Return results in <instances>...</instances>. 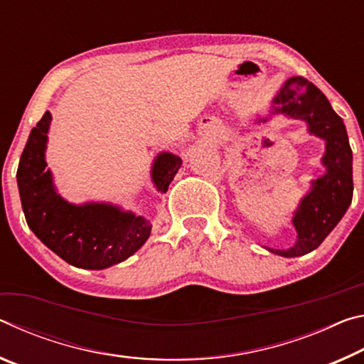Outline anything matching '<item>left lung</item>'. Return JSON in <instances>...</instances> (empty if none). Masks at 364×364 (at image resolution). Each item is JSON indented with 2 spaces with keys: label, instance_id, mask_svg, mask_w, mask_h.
I'll list each match as a JSON object with an SVG mask.
<instances>
[{
  "label": "left lung",
  "instance_id": "1",
  "mask_svg": "<svg viewBox=\"0 0 364 364\" xmlns=\"http://www.w3.org/2000/svg\"><path fill=\"white\" fill-rule=\"evenodd\" d=\"M271 108L272 114L301 119L309 134L326 140V174L311 182V190L303 196L291 219L296 229L295 245L287 250L267 248L279 256L295 258L316 250L347 213L353 198V154L342 117L305 77H290L272 98Z\"/></svg>",
  "mask_w": 364,
  "mask_h": 364
}]
</instances>
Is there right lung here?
<instances>
[{
  "label": "right lung",
  "instance_id": "add662e5",
  "mask_svg": "<svg viewBox=\"0 0 364 364\" xmlns=\"http://www.w3.org/2000/svg\"><path fill=\"white\" fill-rule=\"evenodd\" d=\"M51 114L46 111L32 129L23 148L17 186L28 228L65 263L82 269H105L132 256L148 240L151 224L132 211L108 203L73 205L56 192L51 171H46L45 150ZM182 159L159 153L151 178L159 192L181 169Z\"/></svg>",
  "mask_w": 364,
  "mask_h": 364
}]
</instances>
